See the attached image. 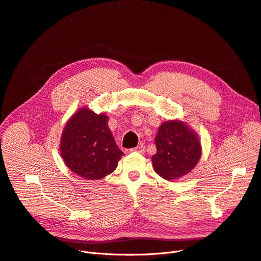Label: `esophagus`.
<instances>
[{
    "instance_id": "esophagus-1",
    "label": "esophagus",
    "mask_w": 261,
    "mask_h": 261,
    "mask_svg": "<svg viewBox=\"0 0 261 261\" xmlns=\"http://www.w3.org/2000/svg\"><path fill=\"white\" fill-rule=\"evenodd\" d=\"M131 151H137V152H140V153H144L145 152V146L140 145L138 147H135V148H132Z\"/></svg>"
}]
</instances>
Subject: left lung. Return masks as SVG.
Segmentation results:
<instances>
[{"label": "left lung", "mask_w": 261, "mask_h": 261, "mask_svg": "<svg viewBox=\"0 0 261 261\" xmlns=\"http://www.w3.org/2000/svg\"><path fill=\"white\" fill-rule=\"evenodd\" d=\"M156 153L152 155V165L156 174L166 180L182 177L197 164L200 142L194 131L182 121L163 122L155 137Z\"/></svg>", "instance_id": "obj_1"}]
</instances>
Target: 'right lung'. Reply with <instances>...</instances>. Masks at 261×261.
I'll list each match as a JSON object with an SVG mask.
<instances>
[{
    "instance_id": "add662e5",
    "label": "right lung",
    "mask_w": 261,
    "mask_h": 261,
    "mask_svg": "<svg viewBox=\"0 0 261 261\" xmlns=\"http://www.w3.org/2000/svg\"><path fill=\"white\" fill-rule=\"evenodd\" d=\"M105 114L81 109L66 123L61 154L71 171L87 180H99L117 167L123 152L118 148Z\"/></svg>"
}]
</instances>
